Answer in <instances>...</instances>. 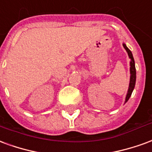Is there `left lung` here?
I'll use <instances>...</instances> for the list:
<instances>
[{
	"instance_id": "1",
	"label": "left lung",
	"mask_w": 152,
	"mask_h": 152,
	"mask_svg": "<svg viewBox=\"0 0 152 152\" xmlns=\"http://www.w3.org/2000/svg\"><path fill=\"white\" fill-rule=\"evenodd\" d=\"M123 46L125 49V50L127 51L128 55L130 58V68H129V71H130V80H129V89H128V93L127 95H126V98H125V102H127L128 100L130 98L131 94L133 93V90L134 89V86H135V82H136V68H135V63H134V57H133V54H132V52L130 50H129V48L126 46L125 44H123Z\"/></svg>"
}]
</instances>
